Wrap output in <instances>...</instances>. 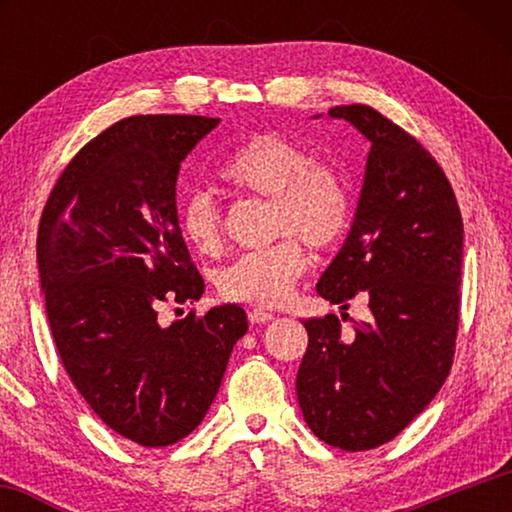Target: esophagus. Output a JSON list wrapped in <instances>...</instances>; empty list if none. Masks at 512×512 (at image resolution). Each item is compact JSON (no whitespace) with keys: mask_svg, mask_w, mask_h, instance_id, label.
<instances>
[{"mask_svg":"<svg viewBox=\"0 0 512 512\" xmlns=\"http://www.w3.org/2000/svg\"><path fill=\"white\" fill-rule=\"evenodd\" d=\"M275 318V314H271V311H266L262 307H255L248 311V320L253 325H264V323H271V320Z\"/></svg>","mask_w":512,"mask_h":512,"instance_id":"1","label":"esophagus"}]
</instances>
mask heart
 Here are the masks:
<instances>
[{
    "instance_id": "obj_1",
    "label": "heart",
    "mask_w": 512,
    "mask_h": 512,
    "mask_svg": "<svg viewBox=\"0 0 512 512\" xmlns=\"http://www.w3.org/2000/svg\"><path fill=\"white\" fill-rule=\"evenodd\" d=\"M219 178L244 194L271 198V235L277 244L248 250L216 271V289L225 300L273 307L305 275L309 253L341 244L352 225V196L343 176L316 164L307 146L280 133H255L225 155ZM178 228L201 255L223 244V212L205 189H187L178 201Z\"/></svg>"
}]
</instances>
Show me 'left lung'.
I'll return each instance as SVG.
<instances>
[{"label":"left lung","mask_w":512,"mask_h":512,"mask_svg":"<svg viewBox=\"0 0 512 512\" xmlns=\"http://www.w3.org/2000/svg\"><path fill=\"white\" fill-rule=\"evenodd\" d=\"M327 115L366 135L370 153L352 230L316 291L343 309L363 298L370 316L350 334L336 314L302 323L309 345L296 391L323 443L363 452L409 427L449 375L463 219L443 167L395 121L363 103Z\"/></svg>","instance_id":"8db88e82"}]
</instances>
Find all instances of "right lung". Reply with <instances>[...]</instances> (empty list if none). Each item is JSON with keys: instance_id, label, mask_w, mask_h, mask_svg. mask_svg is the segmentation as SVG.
Wrapping results in <instances>:
<instances>
[{"instance_id": "obj_1", "label": "right lung", "mask_w": 512, "mask_h": 512, "mask_svg": "<svg viewBox=\"0 0 512 512\" xmlns=\"http://www.w3.org/2000/svg\"><path fill=\"white\" fill-rule=\"evenodd\" d=\"M219 119L135 115L74 155L38 225L47 318L69 379L131 443L189 436L219 393L246 311L223 305L164 327L162 302H194L203 277L178 228L180 162Z\"/></svg>"}]
</instances>
